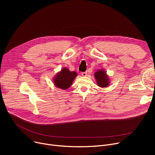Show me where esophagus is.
<instances>
[{"label": "esophagus", "mask_w": 155, "mask_h": 155, "mask_svg": "<svg viewBox=\"0 0 155 155\" xmlns=\"http://www.w3.org/2000/svg\"><path fill=\"white\" fill-rule=\"evenodd\" d=\"M82 75L83 77H86V76L87 75V71H85V72H82Z\"/></svg>", "instance_id": "obj_1"}]
</instances>
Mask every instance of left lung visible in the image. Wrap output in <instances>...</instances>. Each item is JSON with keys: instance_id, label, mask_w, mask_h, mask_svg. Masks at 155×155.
<instances>
[{"instance_id": "8db88e82", "label": "left lung", "mask_w": 155, "mask_h": 155, "mask_svg": "<svg viewBox=\"0 0 155 155\" xmlns=\"http://www.w3.org/2000/svg\"><path fill=\"white\" fill-rule=\"evenodd\" d=\"M94 77L96 80L97 85L102 88H105L109 85V77L107 75L106 72L103 70L97 71L94 73Z\"/></svg>"}]
</instances>
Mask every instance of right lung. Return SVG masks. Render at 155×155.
I'll return each mask as SVG.
<instances>
[{
	"label": "right lung",
	"mask_w": 155,
	"mask_h": 155,
	"mask_svg": "<svg viewBox=\"0 0 155 155\" xmlns=\"http://www.w3.org/2000/svg\"><path fill=\"white\" fill-rule=\"evenodd\" d=\"M77 76L75 71H70L68 68H63L54 76L53 82L56 87L65 90L71 87Z\"/></svg>",
	"instance_id": "1"
}]
</instances>
